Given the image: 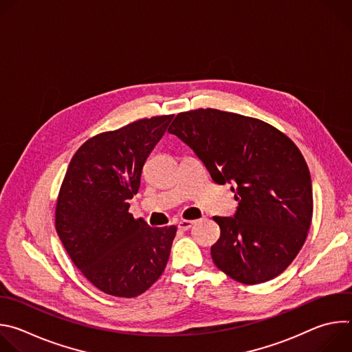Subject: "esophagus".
<instances>
[{"instance_id": "34e87169", "label": "esophagus", "mask_w": 352, "mask_h": 352, "mask_svg": "<svg viewBox=\"0 0 352 352\" xmlns=\"http://www.w3.org/2000/svg\"><path fill=\"white\" fill-rule=\"evenodd\" d=\"M193 223L195 221H192V220H181V221H178V228L182 230V231H186V230H189L192 227Z\"/></svg>"}]
</instances>
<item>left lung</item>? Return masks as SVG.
<instances>
[{"mask_svg": "<svg viewBox=\"0 0 352 352\" xmlns=\"http://www.w3.org/2000/svg\"><path fill=\"white\" fill-rule=\"evenodd\" d=\"M168 132L188 144L216 184H231L238 202L220 226L214 265L242 284L281 274L302 248L312 221L311 174L295 143L274 126L234 113L178 114Z\"/></svg>", "mask_w": 352, "mask_h": 352, "instance_id": "left-lung-1", "label": "left lung"}]
</instances>
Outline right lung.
Wrapping results in <instances>:
<instances>
[{"instance_id":"add662e5","label":"right lung","mask_w":352,"mask_h":352,"mask_svg":"<svg viewBox=\"0 0 352 352\" xmlns=\"http://www.w3.org/2000/svg\"><path fill=\"white\" fill-rule=\"evenodd\" d=\"M173 116L135 121L86 140L72 157L57 208V234L74 265L100 291L133 298L164 272L175 226L152 228L128 212L144 162Z\"/></svg>"}]
</instances>
